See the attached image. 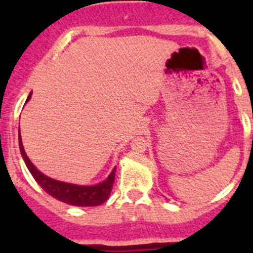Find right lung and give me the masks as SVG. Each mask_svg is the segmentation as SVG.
<instances>
[{"label":"right lung","mask_w":253,"mask_h":253,"mask_svg":"<svg viewBox=\"0 0 253 253\" xmlns=\"http://www.w3.org/2000/svg\"><path fill=\"white\" fill-rule=\"evenodd\" d=\"M30 98H31V93L26 99V102H29ZM18 140H19V150H21L23 162L26 163V167L29 168L30 173L33 174L38 184L41 185L42 189L45 193H48L49 196H52L53 198H56L64 204L72 205V206H98L109 198L111 189H113V184H114L117 167L111 170L106 180L95 185H76L64 182V181L53 180L51 177L43 174L41 170H38L37 167L30 162V159L27 158L25 152V148H23V144H22L19 131H18Z\"/></svg>","instance_id":"add662e5"}]
</instances>
